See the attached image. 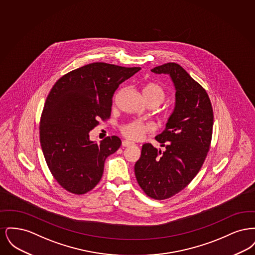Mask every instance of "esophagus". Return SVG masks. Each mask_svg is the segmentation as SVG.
<instances>
[{
	"mask_svg": "<svg viewBox=\"0 0 255 255\" xmlns=\"http://www.w3.org/2000/svg\"><path fill=\"white\" fill-rule=\"evenodd\" d=\"M133 143L130 140H123L122 141V146L123 147H128V146L133 145Z\"/></svg>",
	"mask_w": 255,
	"mask_h": 255,
	"instance_id": "esophagus-1",
	"label": "esophagus"
}]
</instances>
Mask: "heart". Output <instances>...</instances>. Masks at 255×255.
I'll use <instances>...</instances> for the list:
<instances>
[{"instance_id":"heart-1","label":"heart","mask_w":255,"mask_h":255,"mask_svg":"<svg viewBox=\"0 0 255 255\" xmlns=\"http://www.w3.org/2000/svg\"><path fill=\"white\" fill-rule=\"evenodd\" d=\"M143 96L148 103L155 102L158 106L165 98V91L158 83L149 82L143 88ZM120 130L125 137L132 140H138L147 133H153L154 126L149 122L132 121L123 124Z\"/></svg>"}]
</instances>
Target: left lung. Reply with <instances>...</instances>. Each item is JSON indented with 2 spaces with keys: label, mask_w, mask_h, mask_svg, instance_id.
<instances>
[{
  "label": "left lung",
  "mask_w": 255,
  "mask_h": 255,
  "mask_svg": "<svg viewBox=\"0 0 255 255\" xmlns=\"http://www.w3.org/2000/svg\"><path fill=\"white\" fill-rule=\"evenodd\" d=\"M152 72L169 73L176 87V107L165 130L156 136L165 151L143 144L134 174L148 197L165 200L184 189L202 168L211 144L214 117L206 90L179 64H163Z\"/></svg>",
  "instance_id": "1"
}]
</instances>
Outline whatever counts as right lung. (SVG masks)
Masks as SVG:
<instances>
[{"label": "right lung", "mask_w": 255, "mask_h": 255, "mask_svg": "<svg viewBox=\"0 0 255 255\" xmlns=\"http://www.w3.org/2000/svg\"><path fill=\"white\" fill-rule=\"evenodd\" d=\"M140 70L103 62L66 73L51 88L40 119V143L49 171L61 186L86 194L101 180L104 163L122 145L117 135L99 144L89 132L111 117L120 84Z\"/></svg>", "instance_id": "obj_1"}]
</instances>
